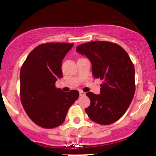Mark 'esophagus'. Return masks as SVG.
<instances>
[{
	"instance_id": "34e87169",
	"label": "esophagus",
	"mask_w": 156,
	"mask_h": 156,
	"mask_svg": "<svg viewBox=\"0 0 156 156\" xmlns=\"http://www.w3.org/2000/svg\"><path fill=\"white\" fill-rule=\"evenodd\" d=\"M79 94H80V96H84L86 94V93L83 92V91H80V92H79Z\"/></svg>"
}]
</instances>
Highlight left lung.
<instances>
[{"label": "left lung", "instance_id": "8db88e82", "mask_svg": "<svg viewBox=\"0 0 156 156\" xmlns=\"http://www.w3.org/2000/svg\"><path fill=\"white\" fill-rule=\"evenodd\" d=\"M76 51L92 62L94 78L103 80L101 93H87L91 103L85 112L100 125L115 122L126 112L135 93V69L128 53L119 44L106 41L81 44Z\"/></svg>", "mask_w": 156, "mask_h": 156}]
</instances>
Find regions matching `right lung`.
<instances>
[{
	"mask_svg": "<svg viewBox=\"0 0 156 156\" xmlns=\"http://www.w3.org/2000/svg\"><path fill=\"white\" fill-rule=\"evenodd\" d=\"M73 43L48 42L36 47L20 69V96L23 108L36 125L54 128L65 120L68 109L79 92H64L55 83L63 77L62 60Z\"/></svg>",
	"mask_w": 156,
	"mask_h": 156,
	"instance_id": "obj_1",
	"label": "right lung"
}]
</instances>
